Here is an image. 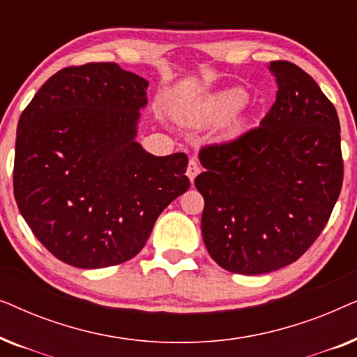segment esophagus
Listing matches in <instances>:
<instances>
[{
    "label": "esophagus",
    "instance_id": "esophagus-1",
    "mask_svg": "<svg viewBox=\"0 0 357 357\" xmlns=\"http://www.w3.org/2000/svg\"><path fill=\"white\" fill-rule=\"evenodd\" d=\"M199 170H202V167H199V164L197 162V160H195V159L190 160L188 167H187V177L190 178V182L193 183L195 177H197V175L199 174Z\"/></svg>",
    "mask_w": 357,
    "mask_h": 357
}]
</instances>
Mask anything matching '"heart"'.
I'll use <instances>...</instances> for the list:
<instances>
[{
  "label": "heart",
  "instance_id": "1",
  "mask_svg": "<svg viewBox=\"0 0 357 357\" xmlns=\"http://www.w3.org/2000/svg\"><path fill=\"white\" fill-rule=\"evenodd\" d=\"M247 100L248 96L242 87H231V89H224L221 92H218V94L204 99L202 104H198L193 110L183 112V114L180 115V119H182L185 123L195 126L221 123V121L236 115L237 112L247 104ZM245 116H234L227 125V136H237L243 128H245Z\"/></svg>",
  "mask_w": 357,
  "mask_h": 357
}]
</instances>
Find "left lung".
Here are the masks:
<instances>
[{
    "label": "left lung",
    "instance_id": "obj_1",
    "mask_svg": "<svg viewBox=\"0 0 357 357\" xmlns=\"http://www.w3.org/2000/svg\"><path fill=\"white\" fill-rule=\"evenodd\" d=\"M276 100L260 126L199 151L195 187L214 261L238 275L294 263L324 231L343 185L340 120L304 70L271 61Z\"/></svg>",
    "mask_w": 357,
    "mask_h": 357
}]
</instances>
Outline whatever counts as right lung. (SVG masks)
<instances>
[{
	"instance_id": "obj_1",
	"label": "right lung",
	"mask_w": 357,
	"mask_h": 357,
	"mask_svg": "<svg viewBox=\"0 0 357 357\" xmlns=\"http://www.w3.org/2000/svg\"><path fill=\"white\" fill-rule=\"evenodd\" d=\"M148 86L116 63L65 68L19 119L14 198L38 242L68 265L131 260L190 188L187 154L158 158L136 141Z\"/></svg>"
}]
</instances>
